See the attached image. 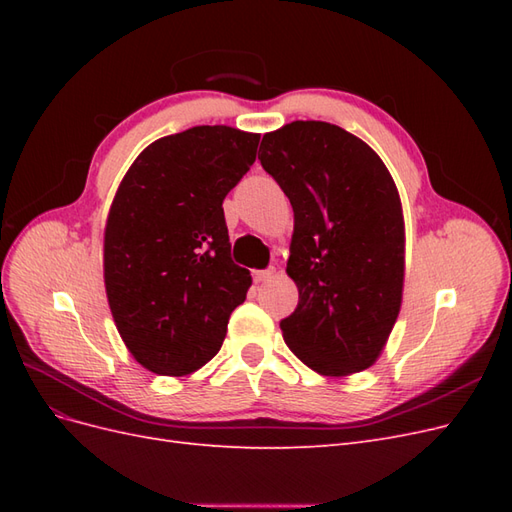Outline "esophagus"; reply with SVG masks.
Masks as SVG:
<instances>
[{
	"instance_id": "obj_1",
	"label": "esophagus",
	"mask_w": 512,
	"mask_h": 512,
	"mask_svg": "<svg viewBox=\"0 0 512 512\" xmlns=\"http://www.w3.org/2000/svg\"><path fill=\"white\" fill-rule=\"evenodd\" d=\"M273 275H275V269H265V271H254V282H256V284H260V282H269Z\"/></svg>"
}]
</instances>
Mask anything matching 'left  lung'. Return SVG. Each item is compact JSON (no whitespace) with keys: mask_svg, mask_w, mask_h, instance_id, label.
Listing matches in <instances>:
<instances>
[{"mask_svg":"<svg viewBox=\"0 0 512 512\" xmlns=\"http://www.w3.org/2000/svg\"><path fill=\"white\" fill-rule=\"evenodd\" d=\"M258 160L294 211L286 273L299 305L284 342L322 376L374 365L399 316L406 232L395 181L361 138L327 121L262 136Z\"/></svg>","mask_w":512,"mask_h":512,"instance_id":"left-lung-1","label":"left lung"}]
</instances>
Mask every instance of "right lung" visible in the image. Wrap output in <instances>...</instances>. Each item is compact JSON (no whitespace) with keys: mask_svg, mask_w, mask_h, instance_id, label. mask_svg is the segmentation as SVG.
I'll list each match as a JSON object with an SVG mask.
<instances>
[{"mask_svg":"<svg viewBox=\"0 0 512 512\" xmlns=\"http://www.w3.org/2000/svg\"><path fill=\"white\" fill-rule=\"evenodd\" d=\"M260 134L196 126L134 160L104 228V286L134 359L160 376L211 361L252 275L230 258L222 203L256 160Z\"/></svg>","mask_w":512,"mask_h":512,"instance_id":"add662e5","label":"right lung"}]
</instances>
